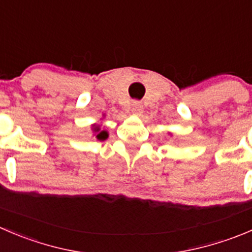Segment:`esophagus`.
<instances>
[{
	"instance_id": "34e87169",
	"label": "esophagus",
	"mask_w": 252,
	"mask_h": 252,
	"mask_svg": "<svg viewBox=\"0 0 252 252\" xmlns=\"http://www.w3.org/2000/svg\"><path fill=\"white\" fill-rule=\"evenodd\" d=\"M130 111H131V113L135 114V116H140L141 112H143V104L138 101H134L133 103H131Z\"/></svg>"
}]
</instances>
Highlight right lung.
Masks as SVG:
<instances>
[{"label":"right lung","instance_id":"1","mask_svg":"<svg viewBox=\"0 0 252 252\" xmlns=\"http://www.w3.org/2000/svg\"><path fill=\"white\" fill-rule=\"evenodd\" d=\"M92 131L94 133L97 140H106L108 138V131L104 129V126L102 128V124H94L92 126Z\"/></svg>","mask_w":252,"mask_h":252}]
</instances>
